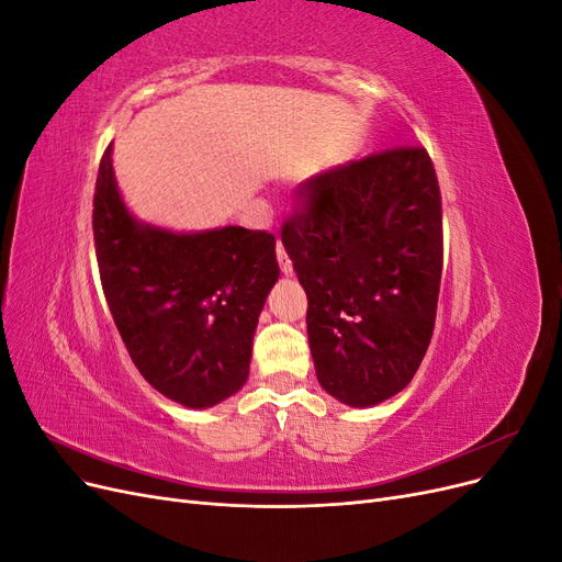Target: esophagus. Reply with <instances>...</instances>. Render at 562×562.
<instances>
[{
  "label": "esophagus",
  "mask_w": 562,
  "mask_h": 562,
  "mask_svg": "<svg viewBox=\"0 0 562 562\" xmlns=\"http://www.w3.org/2000/svg\"><path fill=\"white\" fill-rule=\"evenodd\" d=\"M277 255H279V267H281L283 274H291V271H293V262H291V258H288V252H285V248H283L281 241L277 244Z\"/></svg>",
  "instance_id": "esophagus-1"
}]
</instances>
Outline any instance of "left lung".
Instances as JSON below:
<instances>
[{"instance_id": "1", "label": "left lung", "mask_w": 562, "mask_h": 562, "mask_svg": "<svg viewBox=\"0 0 562 562\" xmlns=\"http://www.w3.org/2000/svg\"><path fill=\"white\" fill-rule=\"evenodd\" d=\"M281 227L307 291L321 386L353 407L398 394L429 349L443 213L429 151L391 147L304 180Z\"/></svg>"}]
</instances>
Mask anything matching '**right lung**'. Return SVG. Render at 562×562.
<instances>
[{
	"label": "right lung",
	"mask_w": 562,
	"mask_h": 562,
	"mask_svg": "<svg viewBox=\"0 0 562 562\" xmlns=\"http://www.w3.org/2000/svg\"><path fill=\"white\" fill-rule=\"evenodd\" d=\"M93 241L105 300L140 375L187 407L236 394L279 279L274 234L234 225L176 234L138 223L116 190L110 145L95 180Z\"/></svg>",
	"instance_id": "right-lung-1"
}]
</instances>
